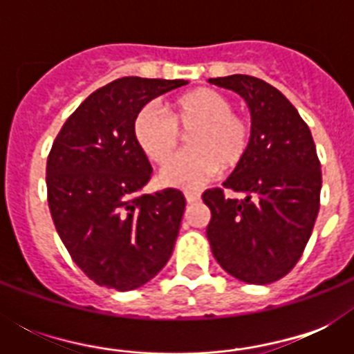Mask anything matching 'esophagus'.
Listing matches in <instances>:
<instances>
[{
	"mask_svg": "<svg viewBox=\"0 0 354 354\" xmlns=\"http://www.w3.org/2000/svg\"><path fill=\"white\" fill-rule=\"evenodd\" d=\"M198 198H200L198 191H185V200H187L189 204H193V202H196Z\"/></svg>",
	"mask_w": 354,
	"mask_h": 354,
	"instance_id": "1",
	"label": "esophagus"
}]
</instances>
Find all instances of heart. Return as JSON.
Returning <instances> with one entry per match:
<instances>
[{
    "label": "heart",
    "instance_id": "b5f03b06",
    "mask_svg": "<svg viewBox=\"0 0 354 354\" xmlns=\"http://www.w3.org/2000/svg\"><path fill=\"white\" fill-rule=\"evenodd\" d=\"M169 118L145 106L133 119V138L150 161L163 165L179 142V132L189 134L187 153L178 155L161 171V182L171 187L196 189L218 169L232 171L246 160L252 147L250 119L233 112V101L213 88H196L169 102Z\"/></svg>",
    "mask_w": 354,
    "mask_h": 354
}]
</instances>
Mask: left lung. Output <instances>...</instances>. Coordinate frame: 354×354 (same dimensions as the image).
I'll list each match as a JSON object with an SVG mask.
<instances>
[{"label":"left lung","mask_w":354,"mask_h":354,"mask_svg":"<svg viewBox=\"0 0 354 354\" xmlns=\"http://www.w3.org/2000/svg\"><path fill=\"white\" fill-rule=\"evenodd\" d=\"M233 90L252 113L253 139L246 160L222 183L244 198L207 189V239L216 263L250 285L285 277L301 257L319 211L322 169L313 133L292 102L250 75L209 79Z\"/></svg>","instance_id":"left-lung-1"}]
</instances>
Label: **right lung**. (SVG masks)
Wrapping results in <instances>:
<instances>
[{
	"mask_svg": "<svg viewBox=\"0 0 354 354\" xmlns=\"http://www.w3.org/2000/svg\"><path fill=\"white\" fill-rule=\"evenodd\" d=\"M185 80L122 77L93 91L64 122L47 158V202L75 264L119 292L149 283L167 264L182 224L178 189L138 194L152 176L133 119Z\"/></svg>",
	"mask_w": 354,
	"mask_h": 354,
	"instance_id": "right-lung-1",
	"label": "right lung"
}]
</instances>
